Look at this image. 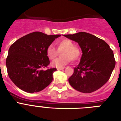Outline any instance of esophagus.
Here are the masks:
<instances>
[{"label":"esophagus","mask_w":121,"mask_h":121,"mask_svg":"<svg viewBox=\"0 0 121 121\" xmlns=\"http://www.w3.org/2000/svg\"><path fill=\"white\" fill-rule=\"evenodd\" d=\"M64 67H61V68H57V70H63L64 69Z\"/></svg>","instance_id":"esophagus-1"}]
</instances>
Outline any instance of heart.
Wrapping results in <instances>:
<instances>
[{"instance_id": "b5f03b06", "label": "heart", "mask_w": 121, "mask_h": 121, "mask_svg": "<svg viewBox=\"0 0 121 121\" xmlns=\"http://www.w3.org/2000/svg\"><path fill=\"white\" fill-rule=\"evenodd\" d=\"M57 47L58 51L64 49L61 53L63 58H57L51 62V65L53 67L61 68L64 67L70 61V60H76L80 57V51L77 46H74L73 43L70 39H65L59 41L57 43ZM46 56L49 60H54L58 55V51L52 45H49L46 48Z\"/></svg>"}]
</instances>
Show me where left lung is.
I'll return each instance as SVG.
<instances>
[{
    "mask_svg": "<svg viewBox=\"0 0 121 121\" xmlns=\"http://www.w3.org/2000/svg\"><path fill=\"white\" fill-rule=\"evenodd\" d=\"M63 36L78 43L82 52L79 64L68 78L70 85L83 93L96 91L109 80L114 68L112 50L107 43L89 33Z\"/></svg>",
    "mask_w": 121,
    "mask_h": 121,
    "instance_id": "8db88e82",
    "label": "left lung"
}]
</instances>
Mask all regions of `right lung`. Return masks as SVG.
<instances>
[{"mask_svg":"<svg viewBox=\"0 0 121 121\" xmlns=\"http://www.w3.org/2000/svg\"><path fill=\"white\" fill-rule=\"evenodd\" d=\"M60 35L34 32L16 41L9 48L6 59L8 75L12 82L28 93L40 92L53 80L56 68L42 70L49 64L46 48Z\"/></svg>","mask_w":121,"mask_h":121,"instance_id":"right-lung-1","label":"right lung"}]
</instances>
